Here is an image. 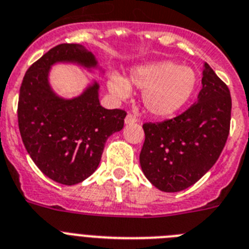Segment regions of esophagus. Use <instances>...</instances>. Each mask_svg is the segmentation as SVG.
Returning <instances> with one entry per match:
<instances>
[{
	"label": "esophagus",
	"instance_id": "obj_1",
	"mask_svg": "<svg viewBox=\"0 0 249 249\" xmlns=\"http://www.w3.org/2000/svg\"><path fill=\"white\" fill-rule=\"evenodd\" d=\"M137 121L138 119L135 118L133 114H128L126 115V118H125V124H134V123H137Z\"/></svg>",
	"mask_w": 249,
	"mask_h": 249
}]
</instances>
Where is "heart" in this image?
<instances>
[{
  "label": "heart",
  "instance_id": "1",
  "mask_svg": "<svg viewBox=\"0 0 249 249\" xmlns=\"http://www.w3.org/2000/svg\"><path fill=\"white\" fill-rule=\"evenodd\" d=\"M196 83L197 78L191 68L172 60H160L134 68L129 81L114 73L108 78L107 87L116 100L128 99L130 86L143 89L142 102L147 111L166 118L176 114L189 102Z\"/></svg>",
  "mask_w": 249,
  "mask_h": 249
}]
</instances>
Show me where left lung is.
<instances>
[{
	"label": "left lung",
	"mask_w": 249,
	"mask_h": 249,
	"mask_svg": "<svg viewBox=\"0 0 249 249\" xmlns=\"http://www.w3.org/2000/svg\"><path fill=\"white\" fill-rule=\"evenodd\" d=\"M197 102L176 118L143 125L145 141L139 160L150 183L178 192L197 182L215 164L231 128L228 86L208 63L202 71Z\"/></svg>",
	"instance_id": "obj_1"
}]
</instances>
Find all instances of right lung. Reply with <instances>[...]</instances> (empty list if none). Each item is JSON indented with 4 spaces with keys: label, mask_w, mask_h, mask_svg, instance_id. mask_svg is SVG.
I'll use <instances>...</instances> for the list:
<instances>
[{
    "label": "right lung",
    "mask_w": 249,
    "mask_h": 249,
    "mask_svg": "<svg viewBox=\"0 0 249 249\" xmlns=\"http://www.w3.org/2000/svg\"><path fill=\"white\" fill-rule=\"evenodd\" d=\"M55 63L97 68L95 55L81 44L52 48L25 73L18 129L37 168L55 182L72 186L95 172L107 138L124 128L126 112L100 105L96 81L77 97H59L49 83V71Z\"/></svg>",
    "instance_id": "add662e5"
}]
</instances>
